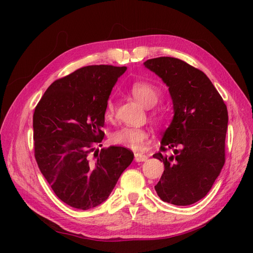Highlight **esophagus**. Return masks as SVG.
Masks as SVG:
<instances>
[{"label": "esophagus", "instance_id": "34e87169", "mask_svg": "<svg viewBox=\"0 0 253 253\" xmlns=\"http://www.w3.org/2000/svg\"><path fill=\"white\" fill-rule=\"evenodd\" d=\"M148 159V156L142 154V153H135V162L140 163V162H145Z\"/></svg>", "mask_w": 253, "mask_h": 253}]
</instances>
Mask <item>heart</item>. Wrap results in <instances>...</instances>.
<instances>
[{"mask_svg":"<svg viewBox=\"0 0 253 253\" xmlns=\"http://www.w3.org/2000/svg\"><path fill=\"white\" fill-rule=\"evenodd\" d=\"M129 93L140 102L145 108H152L154 106L160 98V91L157 87L152 84L143 81L134 82L129 87ZM115 114V105L113 101L109 100L105 106L104 116L105 119H112ZM155 118L162 119L164 117L163 113H155ZM150 134L142 127H132L125 126L115 132L112 136V142L114 144L121 145V147L131 149L134 151L141 150L149 141Z\"/></svg>","mask_w":253,"mask_h":253,"instance_id":"1","label":"heart"}]
</instances>
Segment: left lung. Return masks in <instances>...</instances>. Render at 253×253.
Returning a JSON list of instances; mask_svg holds the SVG:
<instances>
[{
  "instance_id": "1",
  "label": "left lung",
  "mask_w": 253,
  "mask_h": 253,
  "mask_svg": "<svg viewBox=\"0 0 253 253\" xmlns=\"http://www.w3.org/2000/svg\"><path fill=\"white\" fill-rule=\"evenodd\" d=\"M143 65L169 87L174 110L153 155L165 165L155 190L166 203L192 205L208 194L224 167L227 106L210 79L185 61L159 57ZM167 149L171 156L163 154Z\"/></svg>"
}]
</instances>
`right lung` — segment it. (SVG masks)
<instances>
[{
  "label": "right lung",
  "mask_w": 253,
  "mask_h": 253,
  "mask_svg": "<svg viewBox=\"0 0 253 253\" xmlns=\"http://www.w3.org/2000/svg\"><path fill=\"white\" fill-rule=\"evenodd\" d=\"M126 66L89 65L52 82L34 113L35 157L63 203L88 210L108 200L134 158L112 147L96 152L104 137L105 106Z\"/></svg>",
  "instance_id": "add662e5"
}]
</instances>
